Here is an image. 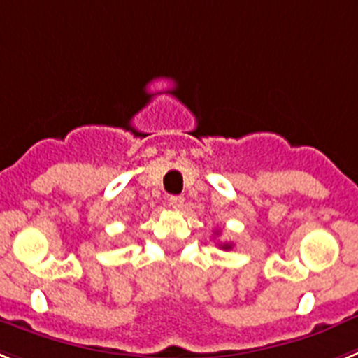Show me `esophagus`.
Returning <instances> with one entry per match:
<instances>
[{"label":"esophagus","instance_id":"obj_1","mask_svg":"<svg viewBox=\"0 0 358 358\" xmlns=\"http://www.w3.org/2000/svg\"><path fill=\"white\" fill-rule=\"evenodd\" d=\"M169 205L173 209H183V198L182 196H169Z\"/></svg>","mask_w":358,"mask_h":358}]
</instances>
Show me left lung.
I'll return each mask as SVG.
<instances>
[{"label":"left lung","instance_id":"obj_1","mask_svg":"<svg viewBox=\"0 0 358 358\" xmlns=\"http://www.w3.org/2000/svg\"><path fill=\"white\" fill-rule=\"evenodd\" d=\"M220 247H222L223 250H231L232 245H231V243H223V245H220Z\"/></svg>","mask_w":358,"mask_h":358}]
</instances>
